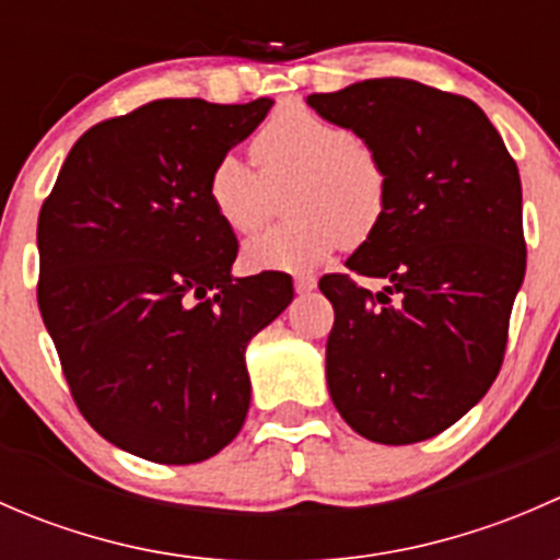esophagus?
<instances>
[{
    "label": "esophagus",
    "mask_w": 560,
    "mask_h": 560,
    "mask_svg": "<svg viewBox=\"0 0 560 560\" xmlns=\"http://www.w3.org/2000/svg\"><path fill=\"white\" fill-rule=\"evenodd\" d=\"M292 284H295V292H312L316 287V279L314 276H295Z\"/></svg>",
    "instance_id": "34e87169"
}]
</instances>
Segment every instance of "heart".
I'll list each match as a JSON object with an SVG mask.
<instances>
[{
    "instance_id": "1",
    "label": "heart",
    "mask_w": 560,
    "mask_h": 560,
    "mask_svg": "<svg viewBox=\"0 0 560 560\" xmlns=\"http://www.w3.org/2000/svg\"><path fill=\"white\" fill-rule=\"evenodd\" d=\"M259 173L241 156L224 154L208 173L206 195L219 222L252 235L273 217L281 191L292 222L252 238L244 257L252 268L308 270L343 244H363L387 213L389 173L380 151L352 129L287 107L252 138Z\"/></svg>"
}]
</instances>
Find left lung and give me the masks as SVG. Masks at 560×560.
I'll return each instance as SVG.
<instances>
[{
	"label": "left lung",
	"instance_id": "left-lung-1",
	"mask_svg": "<svg viewBox=\"0 0 560 560\" xmlns=\"http://www.w3.org/2000/svg\"><path fill=\"white\" fill-rule=\"evenodd\" d=\"M319 116L369 140L389 173L387 213L319 290L336 322L327 387L338 415L380 444L447 431L499 376L525 276L523 189L482 107L406 78L312 94Z\"/></svg>",
	"mask_w": 560,
	"mask_h": 560
}]
</instances>
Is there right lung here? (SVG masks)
<instances>
[{
    "label": "right lung",
    "mask_w": 560,
    "mask_h": 560,
    "mask_svg": "<svg viewBox=\"0 0 560 560\" xmlns=\"http://www.w3.org/2000/svg\"><path fill=\"white\" fill-rule=\"evenodd\" d=\"M273 100H154L94 124L37 219V303L72 400L116 447L186 466L238 436L246 343L292 303V279H233L238 241L208 173Z\"/></svg>",
    "instance_id": "right-lung-1"
}]
</instances>
